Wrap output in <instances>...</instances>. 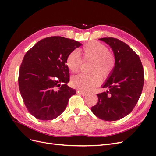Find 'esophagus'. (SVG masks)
Here are the masks:
<instances>
[{"label":"esophagus","instance_id":"esophagus-1","mask_svg":"<svg viewBox=\"0 0 156 156\" xmlns=\"http://www.w3.org/2000/svg\"><path fill=\"white\" fill-rule=\"evenodd\" d=\"M80 94H81V95H82V96H86L87 94V92H83V91H81V90H79V92H78Z\"/></svg>","mask_w":156,"mask_h":156}]
</instances>
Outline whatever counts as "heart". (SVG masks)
<instances>
[{
  "instance_id": "obj_1",
  "label": "heart",
  "mask_w": 156,
  "mask_h": 156,
  "mask_svg": "<svg viewBox=\"0 0 156 156\" xmlns=\"http://www.w3.org/2000/svg\"><path fill=\"white\" fill-rule=\"evenodd\" d=\"M84 60H92L90 74H79L72 79V85L81 90L89 92L101 83L102 77H107L112 72L115 66V58L107 47L100 42L92 41L84 44L79 49ZM82 60L75 51H72L67 56L66 64L72 73L80 69Z\"/></svg>"
}]
</instances>
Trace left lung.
Here are the masks:
<instances>
[{"label": "left lung", "mask_w": 156, "mask_h": 156, "mask_svg": "<svg viewBox=\"0 0 156 156\" xmlns=\"http://www.w3.org/2000/svg\"><path fill=\"white\" fill-rule=\"evenodd\" d=\"M99 40L111 48L115 66L102 86L108 90L97 94L98 101L91 111L101 120L115 121L129 115L138 102L144 81L143 67L139 56L124 42L114 37Z\"/></svg>", "instance_id": "1"}]
</instances>
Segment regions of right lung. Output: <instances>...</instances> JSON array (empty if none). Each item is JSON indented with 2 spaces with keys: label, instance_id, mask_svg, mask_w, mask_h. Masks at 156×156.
Wrapping results in <instances>:
<instances>
[{
  "label": "right lung",
  "instance_id": "add662e5",
  "mask_svg": "<svg viewBox=\"0 0 156 156\" xmlns=\"http://www.w3.org/2000/svg\"><path fill=\"white\" fill-rule=\"evenodd\" d=\"M82 44L60 36L45 37L27 52L19 73L23 101L37 119L50 120L66 109L75 90L69 87L68 54Z\"/></svg>",
  "mask_w": 156,
  "mask_h": 156
}]
</instances>
